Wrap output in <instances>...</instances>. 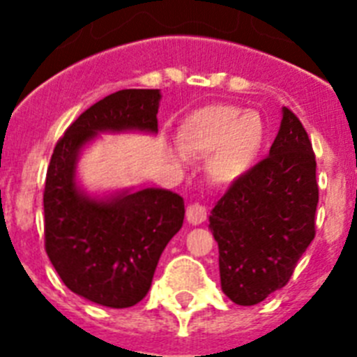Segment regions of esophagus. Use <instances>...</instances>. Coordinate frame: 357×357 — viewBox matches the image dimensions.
I'll use <instances>...</instances> for the list:
<instances>
[{
	"instance_id": "1",
	"label": "esophagus",
	"mask_w": 357,
	"mask_h": 357,
	"mask_svg": "<svg viewBox=\"0 0 357 357\" xmlns=\"http://www.w3.org/2000/svg\"><path fill=\"white\" fill-rule=\"evenodd\" d=\"M185 218L191 225H200L202 222H206L207 218V209L206 206H202L198 202L195 204H189L188 211H185Z\"/></svg>"
}]
</instances>
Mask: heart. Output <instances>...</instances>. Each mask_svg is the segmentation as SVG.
<instances>
[{"label": "heart", "instance_id": "obj_1", "mask_svg": "<svg viewBox=\"0 0 357 357\" xmlns=\"http://www.w3.org/2000/svg\"><path fill=\"white\" fill-rule=\"evenodd\" d=\"M266 128L257 112L225 103L204 107L178 127V144L191 155H209V173L218 182H234L250 172L263 151Z\"/></svg>", "mask_w": 357, "mask_h": 357}]
</instances>
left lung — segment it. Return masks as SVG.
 I'll use <instances>...</instances> for the list:
<instances>
[{
  "mask_svg": "<svg viewBox=\"0 0 357 357\" xmlns=\"http://www.w3.org/2000/svg\"><path fill=\"white\" fill-rule=\"evenodd\" d=\"M317 206L313 146L284 107L270 155L232 182L211 211L222 289L230 301L255 305L288 284L314 239Z\"/></svg>",
  "mask_w": 357,
  "mask_h": 357,
  "instance_id": "obj_1",
  "label": "left lung"
}]
</instances>
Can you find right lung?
<instances>
[{"label": "right lung", "instance_id": "right-lung-1", "mask_svg": "<svg viewBox=\"0 0 357 357\" xmlns=\"http://www.w3.org/2000/svg\"><path fill=\"white\" fill-rule=\"evenodd\" d=\"M159 89H123L84 110L50 160L44 185V247L73 293L123 309L146 296L157 263L184 222V200L168 189L91 198L77 185L78 153L100 132L155 134Z\"/></svg>", "mask_w": 357, "mask_h": 357}]
</instances>
